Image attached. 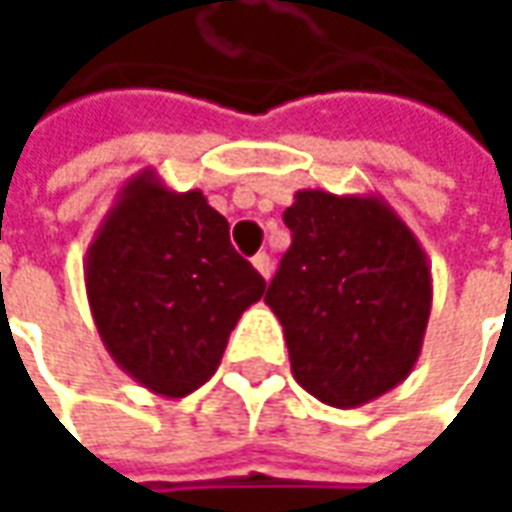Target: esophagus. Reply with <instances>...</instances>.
<instances>
[{"label":"esophagus","mask_w":512,"mask_h":512,"mask_svg":"<svg viewBox=\"0 0 512 512\" xmlns=\"http://www.w3.org/2000/svg\"><path fill=\"white\" fill-rule=\"evenodd\" d=\"M253 267H256L265 279L273 276V262H270V256H267V253H256V256H253Z\"/></svg>","instance_id":"34e87169"}]
</instances>
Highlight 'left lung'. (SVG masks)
Segmentation results:
<instances>
[{
  "label": "left lung",
  "mask_w": 512,
  "mask_h": 512,
  "mask_svg": "<svg viewBox=\"0 0 512 512\" xmlns=\"http://www.w3.org/2000/svg\"><path fill=\"white\" fill-rule=\"evenodd\" d=\"M285 225L293 245L265 302L285 327L293 379L339 410L379 399L422 353L433 305L422 242L379 193L296 190Z\"/></svg>",
  "instance_id": "left-lung-1"
}]
</instances>
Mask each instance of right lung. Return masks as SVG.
<instances>
[{"label":"right lung","instance_id":"1","mask_svg":"<svg viewBox=\"0 0 512 512\" xmlns=\"http://www.w3.org/2000/svg\"><path fill=\"white\" fill-rule=\"evenodd\" d=\"M265 287L205 193H179L153 168L119 187L85 256L90 316L110 359L165 399L216 373L230 330Z\"/></svg>","mask_w":512,"mask_h":512}]
</instances>
